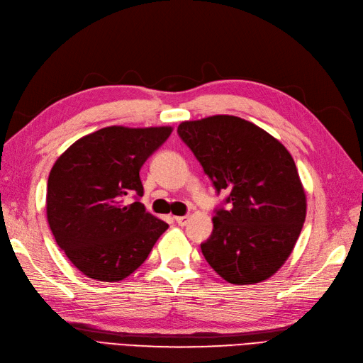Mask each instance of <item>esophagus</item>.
Here are the masks:
<instances>
[{
  "label": "esophagus",
  "instance_id": "34e87169",
  "mask_svg": "<svg viewBox=\"0 0 363 363\" xmlns=\"http://www.w3.org/2000/svg\"><path fill=\"white\" fill-rule=\"evenodd\" d=\"M174 221H177L179 226H185L190 221V217L189 216H178V217H174Z\"/></svg>",
  "mask_w": 363,
  "mask_h": 363
}]
</instances>
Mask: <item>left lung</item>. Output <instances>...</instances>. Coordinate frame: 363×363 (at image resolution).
Masks as SVG:
<instances>
[{
	"instance_id": "obj_1",
	"label": "left lung",
	"mask_w": 363,
	"mask_h": 363,
	"mask_svg": "<svg viewBox=\"0 0 363 363\" xmlns=\"http://www.w3.org/2000/svg\"><path fill=\"white\" fill-rule=\"evenodd\" d=\"M178 134L232 203L213 217L201 245L206 262L229 284L264 282L289 258L306 218L294 160L277 138L237 116L185 121Z\"/></svg>"
}]
</instances>
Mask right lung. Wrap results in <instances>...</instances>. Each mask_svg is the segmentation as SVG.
Returning <instances> with one entry per match:
<instances>
[{"instance_id":"add662e5","label":"right lung","mask_w":363,"mask_h":363,"mask_svg":"<svg viewBox=\"0 0 363 363\" xmlns=\"http://www.w3.org/2000/svg\"><path fill=\"white\" fill-rule=\"evenodd\" d=\"M172 126L113 125L81 137L57 158L46 189V218L60 249L84 276L119 282L142 265L169 228L143 203L140 169Z\"/></svg>"}]
</instances>
